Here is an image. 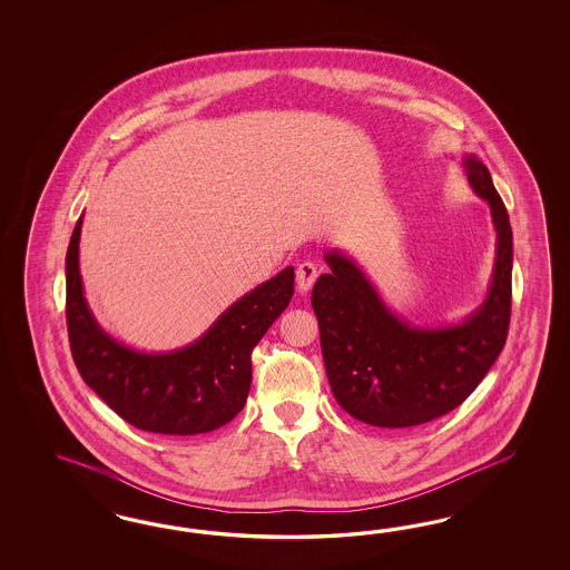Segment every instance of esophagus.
Listing matches in <instances>:
<instances>
[{
  "label": "esophagus",
  "mask_w": 570,
  "mask_h": 570,
  "mask_svg": "<svg viewBox=\"0 0 570 570\" xmlns=\"http://www.w3.org/2000/svg\"><path fill=\"white\" fill-rule=\"evenodd\" d=\"M315 277H317V267H315V263H311V261L301 263V265L296 267V288H298V293H309L311 286H313V282H315Z\"/></svg>",
  "instance_id": "obj_1"
}]
</instances>
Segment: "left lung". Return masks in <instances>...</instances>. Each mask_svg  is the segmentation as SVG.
I'll return each mask as SVG.
<instances>
[{
    "label": "left lung",
    "mask_w": 570,
    "mask_h": 570,
    "mask_svg": "<svg viewBox=\"0 0 570 570\" xmlns=\"http://www.w3.org/2000/svg\"><path fill=\"white\" fill-rule=\"evenodd\" d=\"M468 184L491 208L495 263L483 303L458 324L420 328L380 298L360 265L341 250L324 259L311 305L334 399L346 414L380 429L426 424L462 405L505 345L512 309V227L491 173L462 158Z\"/></svg>",
    "instance_id": "obj_1"
}]
</instances>
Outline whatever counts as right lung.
Listing matches in <instances>:
<instances>
[{"label":"right lung","mask_w":570,"mask_h":570,"mask_svg":"<svg viewBox=\"0 0 570 570\" xmlns=\"http://www.w3.org/2000/svg\"><path fill=\"white\" fill-rule=\"evenodd\" d=\"M81 225L83 215L67 250V326L87 386L139 431L188 436L236 417L250 391V353L293 298V265L229 305L190 345L144 353L106 334L89 311L79 274Z\"/></svg>","instance_id":"obj_1"}]
</instances>
